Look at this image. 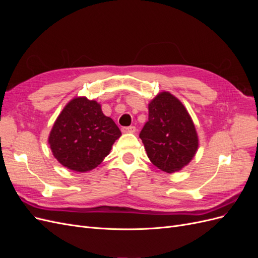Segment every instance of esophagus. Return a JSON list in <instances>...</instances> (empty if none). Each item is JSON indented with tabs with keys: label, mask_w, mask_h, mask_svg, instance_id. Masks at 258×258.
Masks as SVG:
<instances>
[{
	"label": "esophagus",
	"mask_w": 258,
	"mask_h": 258,
	"mask_svg": "<svg viewBox=\"0 0 258 258\" xmlns=\"http://www.w3.org/2000/svg\"><path fill=\"white\" fill-rule=\"evenodd\" d=\"M121 131L123 134H135L136 127L135 126H129V127H122Z\"/></svg>",
	"instance_id": "1"
}]
</instances>
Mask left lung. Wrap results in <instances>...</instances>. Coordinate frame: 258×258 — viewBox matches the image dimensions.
Returning a JSON list of instances; mask_svg holds the SVG:
<instances>
[{
    "label": "left lung",
    "instance_id": "8db88e82",
    "mask_svg": "<svg viewBox=\"0 0 258 258\" xmlns=\"http://www.w3.org/2000/svg\"><path fill=\"white\" fill-rule=\"evenodd\" d=\"M140 138L153 165L168 173L188 165L198 148L197 132L188 112L169 92H160L148 104V120Z\"/></svg>",
    "mask_w": 258,
    "mask_h": 258
}]
</instances>
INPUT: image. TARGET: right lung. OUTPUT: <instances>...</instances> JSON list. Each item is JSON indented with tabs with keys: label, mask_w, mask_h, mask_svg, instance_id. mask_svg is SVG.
<instances>
[{
	"label": "right lung",
	"mask_w": 258,
	"mask_h": 258,
	"mask_svg": "<svg viewBox=\"0 0 258 258\" xmlns=\"http://www.w3.org/2000/svg\"><path fill=\"white\" fill-rule=\"evenodd\" d=\"M120 136L119 128L102 113L100 104L83 97L67 104L53 123L48 142L62 166L86 172L100 165Z\"/></svg>",
	"instance_id": "1"
}]
</instances>
